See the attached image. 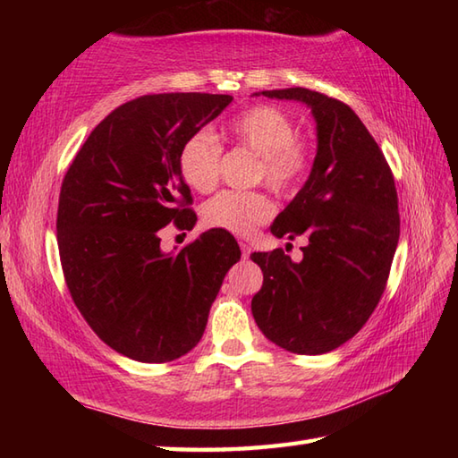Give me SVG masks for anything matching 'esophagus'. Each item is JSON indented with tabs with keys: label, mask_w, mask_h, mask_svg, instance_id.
I'll list each match as a JSON object with an SVG mask.
<instances>
[{
	"label": "esophagus",
	"mask_w": 458,
	"mask_h": 458,
	"mask_svg": "<svg viewBox=\"0 0 458 458\" xmlns=\"http://www.w3.org/2000/svg\"><path fill=\"white\" fill-rule=\"evenodd\" d=\"M240 248H242V256H244V259H248L251 254V246L248 242H240Z\"/></svg>",
	"instance_id": "obj_1"
}]
</instances>
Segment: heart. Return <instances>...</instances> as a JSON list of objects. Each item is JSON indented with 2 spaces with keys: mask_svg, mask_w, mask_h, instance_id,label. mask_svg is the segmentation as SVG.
Instances as JSON below:
<instances>
[{
  "mask_svg": "<svg viewBox=\"0 0 458 458\" xmlns=\"http://www.w3.org/2000/svg\"><path fill=\"white\" fill-rule=\"evenodd\" d=\"M224 135L259 157L256 177L277 192H291L303 181L310 163L309 145L297 138V125L274 106H254L232 120ZM222 148L208 131H197L182 143L179 171L184 182L208 192L218 182ZM204 220L214 228L248 236L274 214V202L259 191H224L204 204Z\"/></svg>",
  "mask_w": 458,
  "mask_h": 458,
  "instance_id": "heart-1",
  "label": "heart"
}]
</instances>
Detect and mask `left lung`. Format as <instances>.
Listing matches in <instances>:
<instances>
[{
    "mask_svg": "<svg viewBox=\"0 0 458 458\" xmlns=\"http://www.w3.org/2000/svg\"><path fill=\"white\" fill-rule=\"evenodd\" d=\"M305 104L317 123L309 179L271 224L276 238H307L303 259L284 250L254 251L264 285L251 315L271 343L295 354L344 344L374 313L400 240L394 174L346 104L307 89L254 96Z\"/></svg>",
    "mask_w": 458,
    "mask_h": 458,
    "instance_id": "left-lung-1",
    "label": "left lung"
}]
</instances>
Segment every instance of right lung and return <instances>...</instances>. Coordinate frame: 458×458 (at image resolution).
<instances>
[{"label":"right lung","mask_w":458,"mask_h":458,"mask_svg":"<svg viewBox=\"0 0 458 458\" xmlns=\"http://www.w3.org/2000/svg\"><path fill=\"white\" fill-rule=\"evenodd\" d=\"M230 102L200 92L125 102L96 125L64 174L56 240L68 291L94 333L138 362H171L199 344L242 256L220 228L177 254H165L159 238L169 222L197 224L179 153Z\"/></svg>","instance_id":"right-lung-1"}]
</instances>
